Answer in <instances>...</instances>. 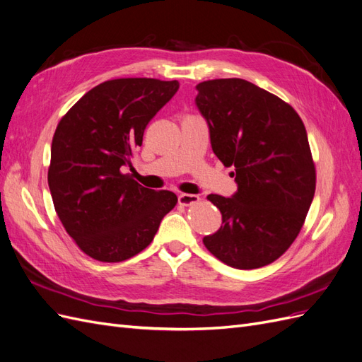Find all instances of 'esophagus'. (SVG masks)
<instances>
[{
    "label": "esophagus",
    "instance_id": "obj_1",
    "mask_svg": "<svg viewBox=\"0 0 362 362\" xmlns=\"http://www.w3.org/2000/svg\"><path fill=\"white\" fill-rule=\"evenodd\" d=\"M178 202H180V205H182V206H190V205H194V204L199 202V196H198V194L182 193V194H180Z\"/></svg>",
    "mask_w": 362,
    "mask_h": 362
}]
</instances>
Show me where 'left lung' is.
<instances>
[{"mask_svg":"<svg viewBox=\"0 0 362 362\" xmlns=\"http://www.w3.org/2000/svg\"><path fill=\"white\" fill-rule=\"evenodd\" d=\"M196 89L213 152L225 168L234 166L238 185L233 198L206 196L222 226L204 245L234 269L267 266L299 235L314 198L305 125L288 103L242 78L208 80Z\"/></svg>","mask_w":362,"mask_h":362,"instance_id":"left-lung-1","label":"left lung"}]
</instances>
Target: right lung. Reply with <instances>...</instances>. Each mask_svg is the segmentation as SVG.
<instances>
[{"label": "right lung", "instance_id": "add662e5", "mask_svg": "<svg viewBox=\"0 0 362 362\" xmlns=\"http://www.w3.org/2000/svg\"><path fill=\"white\" fill-rule=\"evenodd\" d=\"M180 83L116 78L93 87L64 115L51 145L48 185L66 233L86 255L120 262L154 240L177 194L124 173L151 119Z\"/></svg>", "mask_w": 362, "mask_h": 362}]
</instances>
